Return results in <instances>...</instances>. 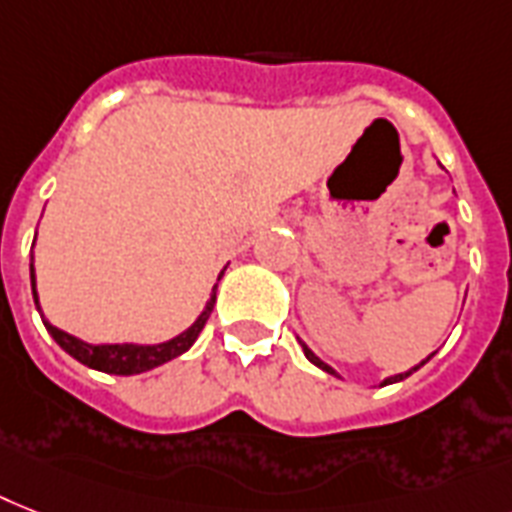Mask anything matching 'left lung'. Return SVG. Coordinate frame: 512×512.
<instances>
[{
    "label": "left lung",
    "mask_w": 512,
    "mask_h": 512,
    "mask_svg": "<svg viewBox=\"0 0 512 512\" xmlns=\"http://www.w3.org/2000/svg\"><path fill=\"white\" fill-rule=\"evenodd\" d=\"M302 350H305V357H307V360H310V363L318 365V368H323V371H326V373H336L334 368H331V365L323 363L321 357H315L313 352H310V347H307V344H302ZM429 357H431V355H429ZM429 357H426V360H429ZM426 360H423V363H426ZM423 363H421V365H423ZM421 365H415V368H410V371H405V373H397V376L384 378V381H381V386H386V384H397V381H402V378H407V376H410V373H413V371H418V368H421Z\"/></svg>",
    "instance_id": "left-lung-1"
}]
</instances>
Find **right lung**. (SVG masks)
I'll list each match as a JSON object with an SVG mask.
<instances>
[{"label":"right lung","mask_w":512,"mask_h":512,"mask_svg":"<svg viewBox=\"0 0 512 512\" xmlns=\"http://www.w3.org/2000/svg\"><path fill=\"white\" fill-rule=\"evenodd\" d=\"M220 276H223V273H220ZM31 289H33L36 310L41 313L39 294H36V276H33V263H31ZM215 289H218V286H213V294H210V299H207L205 310H202V315H199L197 321L191 323L184 334L173 336V339H168V342H162V344H89V342H81L78 336H70L68 331H62V328L52 326L44 315H41V321H44V326H47V331L52 334L54 342L60 344L62 350L68 352L70 357H76L78 363L89 365V368L102 373L134 376V373L152 371V368H157V365L168 363V360H173V357L178 355H184L191 344L197 342V336L202 334L207 318H210V313H213Z\"/></svg>","instance_id":"right-lung-1"}]
</instances>
